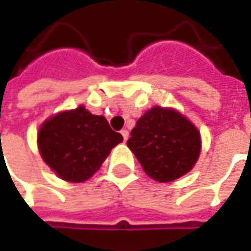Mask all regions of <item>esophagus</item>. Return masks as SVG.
I'll return each mask as SVG.
<instances>
[{
	"mask_svg": "<svg viewBox=\"0 0 251 251\" xmlns=\"http://www.w3.org/2000/svg\"><path fill=\"white\" fill-rule=\"evenodd\" d=\"M121 134H122V137H124V140H127V137H129V132L126 130V129H124V130H121Z\"/></svg>",
	"mask_w": 251,
	"mask_h": 251,
	"instance_id": "1",
	"label": "esophagus"
}]
</instances>
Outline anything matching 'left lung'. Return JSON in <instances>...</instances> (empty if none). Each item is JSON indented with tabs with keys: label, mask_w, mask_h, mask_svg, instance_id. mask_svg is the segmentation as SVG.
<instances>
[{
	"label": "left lung",
	"mask_w": 251,
	"mask_h": 251,
	"mask_svg": "<svg viewBox=\"0 0 251 251\" xmlns=\"http://www.w3.org/2000/svg\"><path fill=\"white\" fill-rule=\"evenodd\" d=\"M127 147L144 172L159 183L187 175L201 154V134L180 112L154 107L136 122Z\"/></svg>",
	"instance_id": "8db88e82"
}]
</instances>
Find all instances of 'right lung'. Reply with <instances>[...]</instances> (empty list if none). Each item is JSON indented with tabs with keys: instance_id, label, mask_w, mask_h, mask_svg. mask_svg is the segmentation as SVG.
Returning <instances> with one entry per match:
<instances>
[{
	"instance_id": "add662e5",
	"label": "right lung",
	"mask_w": 251,
	"mask_h": 251,
	"mask_svg": "<svg viewBox=\"0 0 251 251\" xmlns=\"http://www.w3.org/2000/svg\"><path fill=\"white\" fill-rule=\"evenodd\" d=\"M122 140L103 115H93L79 105L56 114L41 125L38 148L44 162L60 178L82 183L96 173Z\"/></svg>"
}]
</instances>
